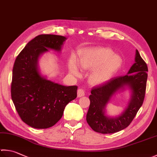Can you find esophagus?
Listing matches in <instances>:
<instances>
[{"instance_id": "1", "label": "esophagus", "mask_w": 157, "mask_h": 157, "mask_svg": "<svg viewBox=\"0 0 157 157\" xmlns=\"http://www.w3.org/2000/svg\"><path fill=\"white\" fill-rule=\"evenodd\" d=\"M77 94H78V97H82L85 96V91L83 89H78V91H77Z\"/></svg>"}]
</instances>
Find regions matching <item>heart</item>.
<instances>
[{
	"label": "heart",
	"mask_w": 157,
	"mask_h": 157,
	"mask_svg": "<svg viewBox=\"0 0 157 157\" xmlns=\"http://www.w3.org/2000/svg\"><path fill=\"white\" fill-rule=\"evenodd\" d=\"M122 65V59L109 48H94L87 49L82 53L79 66L83 70H91L94 67L90 80L93 84H100L110 79ZM71 72L78 76L79 71L75 59L70 61Z\"/></svg>",
	"instance_id": "heart-1"
}]
</instances>
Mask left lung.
<instances>
[{
	"instance_id": "1",
	"label": "left lung",
	"mask_w": 157,
	"mask_h": 157,
	"mask_svg": "<svg viewBox=\"0 0 157 157\" xmlns=\"http://www.w3.org/2000/svg\"><path fill=\"white\" fill-rule=\"evenodd\" d=\"M147 71L146 63L137 50L135 63L128 71V75L116 76L91 90V94L89 97L90 105L86 120L94 131L102 134L114 133L130 125L143 105L146 95ZM126 85H128L133 91L132 98L128 107L120 117L114 118L106 117L104 111L106 103L117 90Z\"/></svg>"
}]
</instances>
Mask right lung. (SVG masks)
Here are the masks:
<instances>
[{"label":"right lung","mask_w":157,"mask_h":157,"mask_svg":"<svg viewBox=\"0 0 157 157\" xmlns=\"http://www.w3.org/2000/svg\"><path fill=\"white\" fill-rule=\"evenodd\" d=\"M66 38L42 34L31 40L15 60L11 99L21 120L35 128H48L59 120L64 109L77 96L76 85L63 86L40 76L37 63L48 48L60 51Z\"/></svg>","instance_id":"add662e5"}]
</instances>
